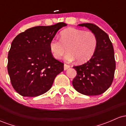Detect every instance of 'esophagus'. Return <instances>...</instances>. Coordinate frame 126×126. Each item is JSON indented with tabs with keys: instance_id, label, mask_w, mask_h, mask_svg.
Listing matches in <instances>:
<instances>
[{
	"instance_id": "1",
	"label": "esophagus",
	"mask_w": 126,
	"mask_h": 126,
	"mask_svg": "<svg viewBox=\"0 0 126 126\" xmlns=\"http://www.w3.org/2000/svg\"><path fill=\"white\" fill-rule=\"evenodd\" d=\"M69 67H70V66H69V65H67V64H64V70H67V69H69Z\"/></svg>"
}]
</instances>
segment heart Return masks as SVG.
Masks as SVG:
<instances>
[{"instance_id": "b5f03b06", "label": "heart", "mask_w": 126, "mask_h": 126, "mask_svg": "<svg viewBox=\"0 0 126 126\" xmlns=\"http://www.w3.org/2000/svg\"><path fill=\"white\" fill-rule=\"evenodd\" d=\"M60 40L53 38L49 47L53 57L60 59L66 52L64 60L67 62L76 59L78 63L88 61L94 54L97 46V38L94 32L76 28H67L61 32Z\"/></svg>"}]
</instances>
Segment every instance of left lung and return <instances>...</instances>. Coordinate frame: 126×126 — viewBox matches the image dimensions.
<instances>
[{"label":"left lung","mask_w":126,"mask_h":126,"mask_svg":"<svg viewBox=\"0 0 126 126\" xmlns=\"http://www.w3.org/2000/svg\"><path fill=\"white\" fill-rule=\"evenodd\" d=\"M97 38V46L90 60L84 64L73 66L77 72L72 81L73 87L79 93L94 96L103 94L112 84L115 69L112 43L107 33L93 24H80Z\"/></svg>","instance_id":"1"}]
</instances>
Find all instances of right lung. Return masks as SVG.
Masks as SVG:
<instances>
[{"mask_svg": "<svg viewBox=\"0 0 126 126\" xmlns=\"http://www.w3.org/2000/svg\"><path fill=\"white\" fill-rule=\"evenodd\" d=\"M60 22L38 26L18 34L8 53V71L14 89L23 96L35 97L47 92L64 64L53 57L49 44L62 27Z\"/></svg>", "mask_w": 126, "mask_h": 126, "instance_id": "add662e5", "label": "right lung"}]
</instances>
